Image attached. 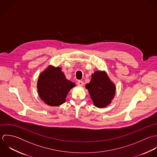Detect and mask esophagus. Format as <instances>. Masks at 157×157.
Masks as SVG:
<instances>
[{"instance_id":"1","label":"esophagus","mask_w":157,"mask_h":157,"mask_svg":"<svg viewBox=\"0 0 157 157\" xmlns=\"http://www.w3.org/2000/svg\"><path fill=\"white\" fill-rule=\"evenodd\" d=\"M77 84L79 86H82L84 85V82L81 80H79L77 82Z\"/></svg>"}]
</instances>
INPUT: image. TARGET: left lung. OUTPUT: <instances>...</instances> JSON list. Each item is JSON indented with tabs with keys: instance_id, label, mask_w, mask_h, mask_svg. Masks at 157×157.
Listing matches in <instances>:
<instances>
[{
	"instance_id": "1",
	"label": "left lung",
	"mask_w": 157,
	"mask_h": 157,
	"mask_svg": "<svg viewBox=\"0 0 157 157\" xmlns=\"http://www.w3.org/2000/svg\"><path fill=\"white\" fill-rule=\"evenodd\" d=\"M94 105L98 108L105 107L113 99L116 87L105 71H96L92 79L86 85Z\"/></svg>"
}]
</instances>
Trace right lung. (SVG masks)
I'll return each instance as SVG.
<instances>
[{"label":"right lung","mask_w":157,"mask_h":157,"mask_svg":"<svg viewBox=\"0 0 157 157\" xmlns=\"http://www.w3.org/2000/svg\"><path fill=\"white\" fill-rule=\"evenodd\" d=\"M75 84L67 80L61 68L48 66L38 78L37 88L42 101L50 106H58L65 102V98Z\"/></svg>","instance_id":"add662e5"}]
</instances>
